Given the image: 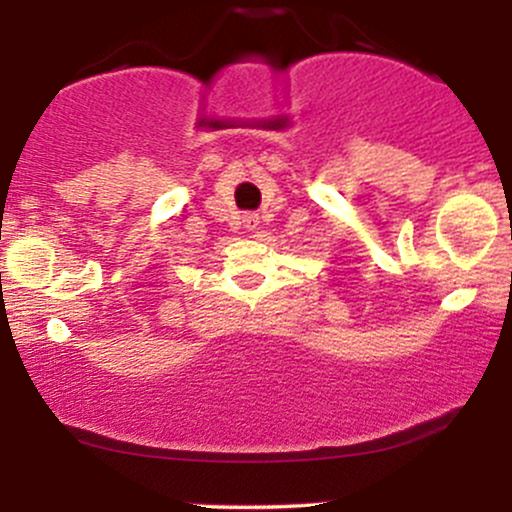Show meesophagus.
I'll list each match as a JSON object with an SVG mask.
<instances>
[{"label":"esophagus","instance_id":"1","mask_svg":"<svg viewBox=\"0 0 512 512\" xmlns=\"http://www.w3.org/2000/svg\"><path fill=\"white\" fill-rule=\"evenodd\" d=\"M243 221H245V226L250 228V231H252V228H257V223H260V221H257V216H252V214H250V216H245Z\"/></svg>","mask_w":512,"mask_h":512}]
</instances>
